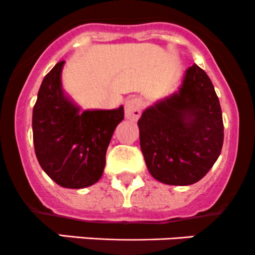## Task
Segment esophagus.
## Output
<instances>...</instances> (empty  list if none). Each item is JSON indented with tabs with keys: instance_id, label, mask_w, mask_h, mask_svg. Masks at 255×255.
<instances>
[{
	"instance_id": "1",
	"label": "esophagus",
	"mask_w": 255,
	"mask_h": 255,
	"mask_svg": "<svg viewBox=\"0 0 255 255\" xmlns=\"http://www.w3.org/2000/svg\"><path fill=\"white\" fill-rule=\"evenodd\" d=\"M142 100L138 98H130L125 103V117L130 120H137L142 112Z\"/></svg>"
}]
</instances>
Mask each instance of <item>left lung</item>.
I'll return each instance as SVG.
<instances>
[{
    "label": "left lung",
    "mask_w": 255,
    "mask_h": 255,
    "mask_svg": "<svg viewBox=\"0 0 255 255\" xmlns=\"http://www.w3.org/2000/svg\"><path fill=\"white\" fill-rule=\"evenodd\" d=\"M137 125L147 170L166 185L188 186L200 181L223 145L218 97L197 64L186 70L180 90L147 108Z\"/></svg>",
    "instance_id": "obj_1"
}]
</instances>
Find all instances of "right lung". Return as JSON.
Returning <instances> with one entry per match:
<instances>
[{
  "label": "right lung",
  "mask_w": 255,
  "mask_h": 255,
  "mask_svg": "<svg viewBox=\"0 0 255 255\" xmlns=\"http://www.w3.org/2000/svg\"><path fill=\"white\" fill-rule=\"evenodd\" d=\"M64 60L43 79L33 107L32 128L37 160L57 185L84 188L100 180L105 155L124 108L80 113L63 93L60 74Z\"/></svg>",
  "instance_id": "1"
}]
</instances>
